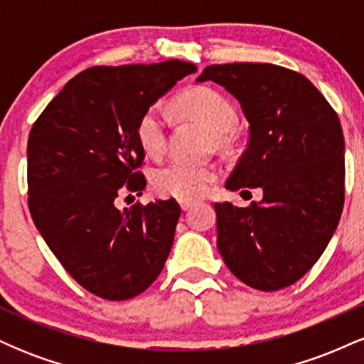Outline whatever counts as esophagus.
Wrapping results in <instances>:
<instances>
[{"label":"esophagus","instance_id":"obj_1","mask_svg":"<svg viewBox=\"0 0 364 364\" xmlns=\"http://www.w3.org/2000/svg\"><path fill=\"white\" fill-rule=\"evenodd\" d=\"M179 207H181L183 212H188L193 207V202H185V200H181V202H179Z\"/></svg>","mask_w":364,"mask_h":364}]
</instances>
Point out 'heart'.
<instances>
[{"instance_id": "1", "label": "heart", "mask_w": 364, "mask_h": 364, "mask_svg": "<svg viewBox=\"0 0 364 364\" xmlns=\"http://www.w3.org/2000/svg\"><path fill=\"white\" fill-rule=\"evenodd\" d=\"M176 107L185 114L202 121L223 139L237 123V111L228 97L210 87H191L178 95ZM168 121L159 104L141 112L136 123V140L150 157H159L166 149ZM217 179V169L210 164L188 161H171L152 173V186L157 195L195 202L203 198Z\"/></svg>"}]
</instances>
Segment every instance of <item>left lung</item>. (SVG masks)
<instances>
[{
    "instance_id": "left-lung-1",
    "label": "left lung",
    "mask_w": 364,
    "mask_h": 364,
    "mask_svg": "<svg viewBox=\"0 0 364 364\" xmlns=\"http://www.w3.org/2000/svg\"><path fill=\"white\" fill-rule=\"evenodd\" d=\"M212 80L237 99L250 123L248 149L225 181L231 191L262 188L250 207L215 203L217 248L246 286L279 291L315 265L344 207V135L313 83L269 63L210 65Z\"/></svg>"
}]
</instances>
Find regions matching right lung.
I'll list each match as a JSON object with an SVG mask.
<instances>
[{"mask_svg": "<svg viewBox=\"0 0 364 364\" xmlns=\"http://www.w3.org/2000/svg\"><path fill=\"white\" fill-rule=\"evenodd\" d=\"M195 72L179 60L94 66L66 83L31 129L32 219L66 272L99 298H133L164 269L181 215L176 200L124 210L114 200L147 186L136 173L141 112Z\"/></svg>", "mask_w": 364, "mask_h": 364, "instance_id": "1", "label": "right lung"}]
</instances>
